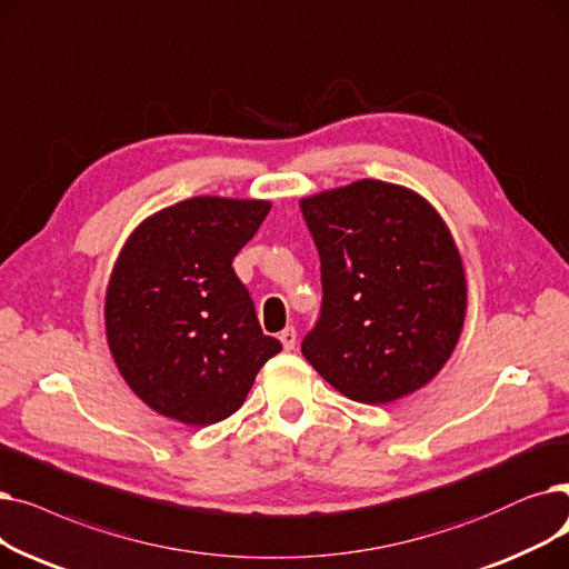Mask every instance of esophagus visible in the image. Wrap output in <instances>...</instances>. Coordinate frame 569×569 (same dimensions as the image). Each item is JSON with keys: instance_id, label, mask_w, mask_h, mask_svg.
Segmentation results:
<instances>
[{"instance_id": "esophagus-1", "label": "esophagus", "mask_w": 569, "mask_h": 569, "mask_svg": "<svg viewBox=\"0 0 569 569\" xmlns=\"http://www.w3.org/2000/svg\"><path fill=\"white\" fill-rule=\"evenodd\" d=\"M280 342H282V347L289 351V349H293L296 347V329L293 327H287L284 331H280Z\"/></svg>"}]
</instances>
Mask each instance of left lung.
I'll use <instances>...</instances> for the list:
<instances>
[{"mask_svg": "<svg viewBox=\"0 0 569 569\" xmlns=\"http://www.w3.org/2000/svg\"><path fill=\"white\" fill-rule=\"evenodd\" d=\"M321 263V312L301 351L342 396H410L451 357L466 319L461 254L412 189L359 180L301 201Z\"/></svg>", "mask_w": 569, "mask_h": 569, "instance_id": "1", "label": "left lung"}]
</instances>
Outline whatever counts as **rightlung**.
I'll use <instances>...</instances> for the list:
<instances>
[{
  "label": "right lung",
  "instance_id": "add662e5",
  "mask_svg": "<svg viewBox=\"0 0 569 569\" xmlns=\"http://www.w3.org/2000/svg\"><path fill=\"white\" fill-rule=\"evenodd\" d=\"M268 201L194 197L129 236L106 291V336L124 382L187 426L231 417L259 368L282 349L263 336L233 257Z\"/></svg>",
  "mask_w": 569,
  "mask_h": 569
}]
</instances>
